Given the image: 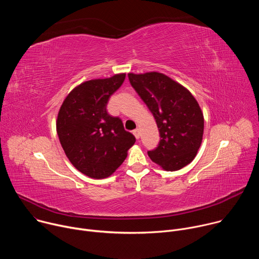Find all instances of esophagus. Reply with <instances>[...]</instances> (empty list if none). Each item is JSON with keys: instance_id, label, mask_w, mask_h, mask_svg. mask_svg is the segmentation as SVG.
Wrapping results in <instances>:
<instances>
[{"instance_id": "esophagus-1", "label": "esophagus", "mask_w": 259, "mask_h": 259, "mask_svg": "<svg viewBox=\"0 0 259 259\" xmlns=\"http://www.w3.org/2000/svg\"><path fill=\"white\" fill-rule=\"evenodd\" d=\"M132 133L134 134V136H135V138H136V139H139V138H140V131H139L138 129L133 130V131H132Z\"/></svg>"}]
</instances>
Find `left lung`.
I'll return each mask as SVG.
<instances>
[{"mask_svg":"<svg viewBox=\"0 0 259 259\" xmlns=\"http://www.w3.org/2000/svg\"><path fill=\"white\" fill-rule=\"evenodd\" d=\"M129 81L152 112L161 140L147 152L166 171H176L196 157L204 133V116L193 94L164 73H128Z\"/></svg>","mask_w":259,"mask_h":259,"instance_id":"left-lung-1","label":"left lung"}]
</instances>
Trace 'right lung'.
<instances>
[{"label":"right lung","instance_id":"add662e5","mask_svg":"<svg viewBox=\"0 0 259 259\" xmlns=\"http://www.w3.org/2000/svg\"><path fill=\"white\" fill-rule=\"evenodd\" d=\"M126 73L86 81L73 88L58 112L56 131L69 162L83 174L101 179L112 175L125 161L135 137L106 104L123 84Z\"/></svg>","mask_w":259,"mask_h":259}]
</instances>
